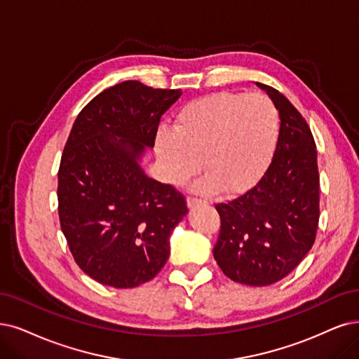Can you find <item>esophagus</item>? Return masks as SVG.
I'll return each mask as SVG.
<instances>
[{
	"label": "esophagus",
	"instance_id": "34e87169",
	"mask_svg": "<svg viewBox=\"0 0 359 359\" xmlns=\"http://www.w3.org/2000/svg\"><path fill=\"white\" fill-rule=\"evenodd\" d=\"M201 204H204L203 200H198V198H194V196H189V198H188V207H189V208H192V207H195V205H201Z\"/></svg>",
	"mask_w": 359,
	"mask_h": 359
}]
</instances>
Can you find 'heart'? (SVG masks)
I'll list each match as a JSON object with an SVG mask.
<instances>
[{"label": "heart", "instance_id": "b5f03b06", "mask_svg": "<svg viewBox=\"0 0 359 359\" xmlns=\"http://www.w3.org/2000/svg\"><path fill=\"white\" fill-rule=\"evenodd\" d=\"M278 135L280 114L266 95L223 91L184 104L172 130L158 136L156 154L172 184L188 183L203 161L198 191L241 194L268 168Z\"/></svg>", "mask_w": 359, "mask_h": 359}]
</instances>
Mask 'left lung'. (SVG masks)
<instances>
[{
	"label": "left lung",
	"mask_w": 359,
	"mask_h": 359,
	"mask_svg": "<svg viewBox=\"0 0 359 359\" xmlns=\"http://www.w3.org/2000/svg\"><path fill=\"white\" fill-rule=\"evenodd\" d=\"M280 112V135L264 175L245 194L216 204L219 268L235 283L283 280L312 248L320 222L316 144L306 119L276 88L256 83Z\"/></svg>",
	"instance_id": "1"
}]
</instances>
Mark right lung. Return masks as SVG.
<instances>
[{
  "label": "right lung",
  "instance_id": "right-lung-1",
  "mask_svg": "<svg viewBox=\"0 0 359 359\" xmlns=\"http://www.w3.org/2000/svg\"><path fill=\"white\" fill-rule=\"evenodd\" d=\"M182 90L124 81L78 114L59 167V219L74 260L115 288L151 281L163 269L168 238L187 216L184 195L143 172L159 119Z\"/></svg>",
  "mask_w": 359,
  "mask_h": 359
}]
</instances>
